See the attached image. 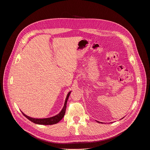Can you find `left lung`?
Instances as JSON below:
<instances>
[{
  "instance_id": "8db88e82",
  "label": "left lung",
  "mask_w": 150,
  "mask_h": 150,
  "mask_svg": "<svg viewBox=\"0 0 150 150\" xmlns=\"http://www.w3.org/2000/svg\"><path fill=\"white\" fill-rule=\"evenodd\" d=\"M98 122V123H100V122Z\"/></svg>"
}]
</instances>
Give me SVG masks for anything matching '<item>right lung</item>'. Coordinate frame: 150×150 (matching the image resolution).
<instances>
[{"label": "right lung", "instance_id": "1", "mask_svg": "<svg viewBox=\"0 0 150 150\" xmlns=\"http://www.w3.org/2000/svg\"><path fill=\"white\" fill-rule=\"evenodd\" d=\"M71 92H69L67 94V96L66 97V101L64 103V107H63L62 109L61 110V111L57 114V115L50 117V118H46V119H34V118L32 117H30L27 115H26L25 114H23L22 112V113L23 114V115H24L26 118L30 120L31 122H32L36 124H39V125H53V124H56L57 123H58L63 117L64 116L65 112H66V105H67V100L68 98L70 96V93Z\"/></svg>", "mask_w": 150, "mask_h": 150}]
</instances>
